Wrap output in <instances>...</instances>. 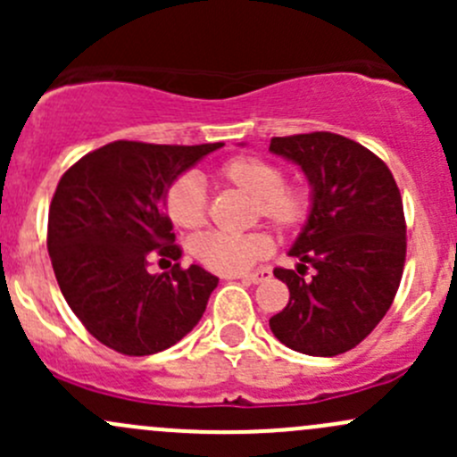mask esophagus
I'll use <instances>...</instances> for the list:
<instances>
[{
    "label": "esophagus",
    "mask_w": 457,
    "mask_h": 457,
    "mask_svg": "<svg viewBox=\"0 0 457 457\" xmlns=\"http://www.w3.org/2000/svg\"><path fill=\"white\" fill-rule=\"evenodd\" d=\"M271 276V270L270 267H265V270H258V271H252V274H245V276H237V278L245 280V283H252V285H258L262 283V280H267Z\"/></svg>",
    "instance_id": "1"
}]
</instances>
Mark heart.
Returning <instances> with one entry per match:
<instances>
[{
	"instance_id": "obj_1",
	"label": "heart",
	"mask_w": 457,
	"mask_h": 457,
	"mask_svg": "<svg viewBox=\"0 0 457 457\" xmlns=\"http://www.w3.org/2000/svg\"><path fill=\"white\" fill-rule=\"evenodd\" d=\"M216 179L254 201L252 219L261 216L278 232H292L305 223L312 207L310 187L301 181H283V170L261 156H234L216 170ZM165 212L183 229L205 223V187L192 174L174 179L165 190ZM271 238L265 232H210L195 238L192 254L216 274H245L254 262L271 254Z\"/></svg>"
}]
</instances>
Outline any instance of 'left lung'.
Segmentation results:
<instances>
[{
	"instance_id": "left-lung-1",
	"label": "left lung",
	"mask_w": 457,
	"mask_h": 457,
	"mask_svg": "<svg viewBox=\"0 0 457 457\" xmlns=\"http://www.w3.org/2000/svg\"><path fill=\"white\" fill-rule=\"evenodd\" d=\"M270 152L298 165L312 190L310 216L289 250L298 271L274 270L289 303L270 329L294 352L338 356L371 334L398 292L407 254L400 190L389 168L347 137H274ZM307 264L315 267L310 279Z\"/></svg>"
}]
</instances>
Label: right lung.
<instances>
[{
	"label": "right lung",
	"mask_w": 457,
	"mask_h": 457,
	"mask_svg": "<svg viewBox=\"0 0 457 457\" xmlns=\"http://www.w3.org/2000/svg\"><path fill=\"white\" fill-rule=\"evenodd\" d=\"M223 143L114 141L62 177L48 212V254L63 298L105 347L150 356L190 334L219 278L199 265L150 274L147 258L179 261L165 190Z\"/></svg>",
	"instance_id": "right-lung-1"
}]
</instances>
